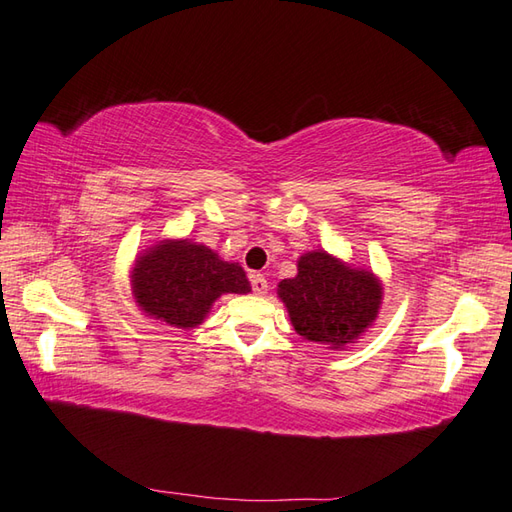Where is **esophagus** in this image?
<instances>
[{
  "label": "esophagus",
  "instance_id": "1",
  "mask_svg": "<svg viewBox=\"0 0 512 512\" xmlns=\"http://www.w3.org/2000/svg\"><path fill=\"white\" fill-rule=\"evenodd\" d=\"M250 286H253V292L259 297L268 292V281L264 275H250Z\"/></svg>",
  "mask_w": 512,
  "mask_h": 512
}]
</instances>
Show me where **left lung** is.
<instances>
[{"instance_id": "left-lung-1", "label": "left lung", "mask_w": 512, "mask_h": 512, "mask_svg": "<svg viewBox=\"0 0 512 512\" xmlns=\"http://www.w3.org/2000/svg\"><path fill=\"white\" fill-rule=\"evenodd\" d=\"M297 270V277L279 281L277 288L297 334L334 350L361 339L383 303L380 281L325 250L301 255Z\"/></svg>"}]
</instances>
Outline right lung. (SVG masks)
Returning a JSON list of instances; mask_svg holds the SVG:
<instances>
[{
    "mask_svg": "<svg viewBox=\"0 0 512 512\" xmlns=\"http://www.w3.org/2000/svg\"><path fill=\"white\" fill-rule=\"evenodd\" d=\"M132 288L147 317L182 330L200 325L217 297L250 292L242 266L189 239H167L145 250L134 264Z\"/></svg>",
    "mask_w": 512,
    "mask_h": 512,
    "instance_id": "right-lung-1",
    "label": "right lung"
}]
</instances>
